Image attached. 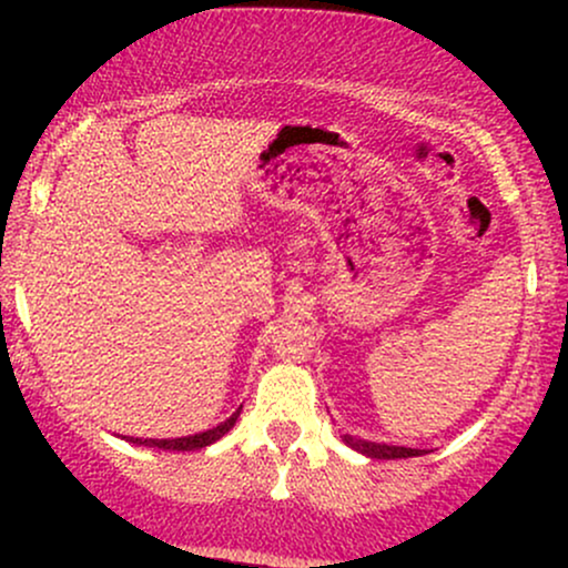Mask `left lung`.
<instances>
[{"label":"left lung","mask_w":568,"mask_h":568,"mask_svg":"<svg viewBox=\"0 0 568 568\" xmlns=\"http://www.w3.org/2000/svg\"><path fill=\"white\" fill-rule=\"evenodd\" d=\"M342 440L347 443L349 448L361 452L363 456H371V459H408V456H422L425 452L422 448H406V446H389V443H374L355 438V435H342Z\"/></svg>","instance_id":"left-lung-1"}]
</instances>
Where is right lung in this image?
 <instances>
[{
  "instance_id": "right-lung-1",
  "label": "right lung",
  "mask_w": 568,
  "mask_h": 568,
  "mask_svg": "<svg viewBox=\"0 0 568 568\" xmlns=\"http://www.w3.org/2000/svg\"><path fill=\"white\" fill-rule=\"evenodd\" d=\"M240 406L234 414L230 416L226 422H221V425L205 429V433H197V435H186V438H165V440H154V438H128L130 443H135V446H149V448H162V452H197V448H205L211 446V443H216L224 438L226 433L234 427V422H237Z\"/></svg>"
}]
</instances>
